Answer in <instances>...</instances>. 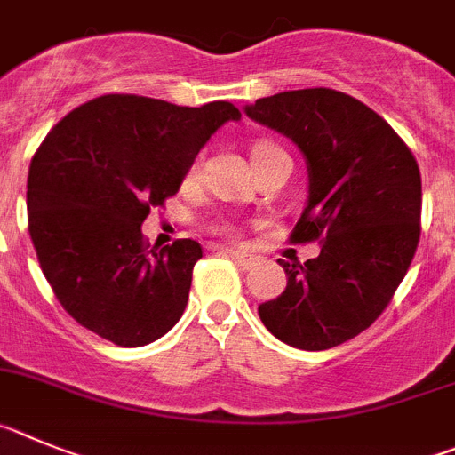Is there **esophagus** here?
<instances>
[{"instance_id": "esophagus-1", "label": "esophagus", "mask_w": 455, "mask_h": 455, "mask_svg": "<svg viewBox=\"0 0 455 455\" xmlns=\"http://www.w3.org/2000/svg\"><path fill=\"white\" fill-rule=\"evenodd\" d=\"M227 253L231 256V260H235L237 265L243 269H251L253 265L258 263V256H253V253H247V251H233V249H227Z\"/></svg>"}]
</instances>
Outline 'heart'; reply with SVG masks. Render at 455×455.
Here are the masks:
<instances>
[{
  "label": "heart",
  "instance_id": "b5f03b06",
  "mask_svg": "<svg viewBox=\"0 0 455 455\" xmlns=\"http://www.w3.org/2000/svg\"><path fill=\"white\" fill-rule=\"evenodd\" d=\"M283 154H285V149H283V147H278L276 142L260 140V142H256V145H253V149H251L253 165L260 167V165H265V163L272 161V158L283 156ZM199 170H202V161H199V158H195V161L190 163V167H188V172H186V183L195 181V179L199 177ZM220 231H222V233H231V228L222 227V228H220Z\"/></svg>",
  "mask_w": 455,
  "mask_h": 455
}]
</instances>
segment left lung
Here are the masks:
<instances>
[{"label": "left lung", "instance_id": "left-lung-1", "mask_svg": "<svg viewBox=\"0 0 455 455\" xmlns=\"http://www.w3.org/2000/svg\"><path fill=\"white\" fill-rule=\"evenodd\" d=\"M244 110L304 151L308 206L290 240L322 247L304 265L278 260L285 292L258 306V315L297 349L342 345L374 324L415 258L419 165L379 113L338 90H290Z\"/></svg>", "mask_w": 455, "mask_h": 455}]
</instances>
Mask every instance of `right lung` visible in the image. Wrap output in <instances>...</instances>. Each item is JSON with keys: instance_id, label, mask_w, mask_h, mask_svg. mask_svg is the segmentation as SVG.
Returning a JSON list of instances; mask_svg holds the SVG:
<instances>
[{"instance_id": "1", "label": "right lung", "mask_w": 455, "mask_h": 455, "mask_svg": "<svg viewBox=\"0 0 455 455\" xmlns=\"http://www.w3.org/2000/svg\"><path fill=\"white\" fill-rule=\"evenodd\" d=\"M240 110L138 95L85 101L31 158L28 235L65 310L117 347H142L181 319L202 244L149 249L142 222L177 195L208 138Z\"/></svg>"}]
</instances>
